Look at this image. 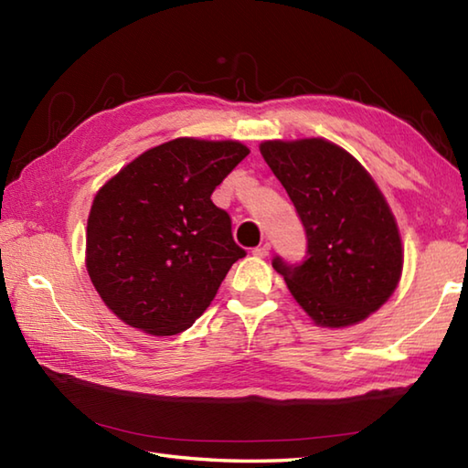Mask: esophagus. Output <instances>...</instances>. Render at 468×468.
Instances as JSON below:
<instances>
[{
  "label": "esophagus",
  "mask_w": 468,
  "mask_h": 468,
  "mask_svg": "<svg viewBox=\"0 0 468 468\" xmlns=\"http://www.w3.org/2000/svg\"><path fill=\"white\" fill-rule=\"evenodd\" d=\"M253 255H255V257H267V255H270V243H263V245H260V247H255Z\"/></svg>",
  "instance_id": "1"
}]
</instances>
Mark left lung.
Here are the masks:
<instances>
[{
    "instance_id": "1",
    "label": "left lung",
    "mask_w": 468,
    "mask_h": 468,
    "mask_svg": "<svg viewBox=\"0 0 468 468\" xmlns=\"http://www.w3.org/2000/svg\"><path fill=\"white\" fill-rule=\"evenodd\" d=\"M260 151L300 215L302 263L273 257L295 302L317 325L346 327L386 303L400 282L402 241L366 168L324 138L265 141Z\"/></svg>"
}]
</instances>
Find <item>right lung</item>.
I'll return each mask as SVG.
<instances>
[{
	"label": "right lung",
	"mask_w": 468,
	"mask_h": 468,
	"mask_svg": "<svg viewBox=\"0 0 468 468\" xmlns=\"http://www.w3.org/2000/svg\"><path fill=\"white\" fill-rule=\"evenodd\" d=\"M247 154L237 141L175 138L134 158L96 193L86 270L124 324L175 335L213 302L245 250L211 195Z\"/></svg>",
	"instance_id": "obj_1"
}]
</instances>
